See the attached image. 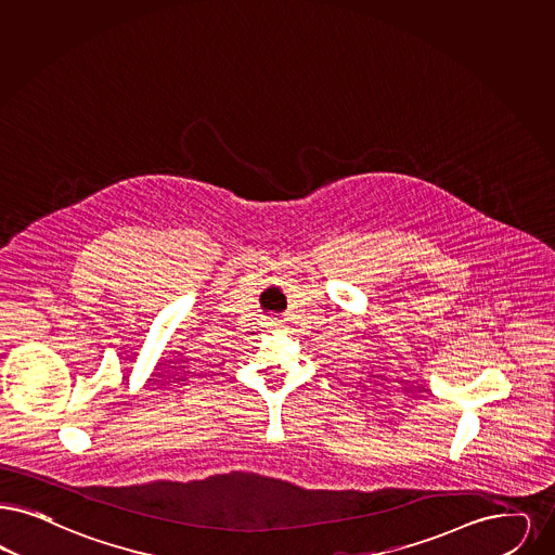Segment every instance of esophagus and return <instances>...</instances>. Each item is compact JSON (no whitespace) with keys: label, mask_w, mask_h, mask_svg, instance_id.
Returning <instances> with one entry per match:
<instances>
[{"label":"esophagus","mask_w":555,"mask_h":555,"mask_svg":"<svg viewBox=\"0 0 555 555\" xmlns=\"http://www.w3.org/2000/svg\"><path fill=\"white\" fill-rule=\"evenodd\" d=\"M270 326H272L274 331H283V328H285V324H283L281 320H272V322H270Z\"/></svg>","instance_id":"34e87169"}]
</instances>
